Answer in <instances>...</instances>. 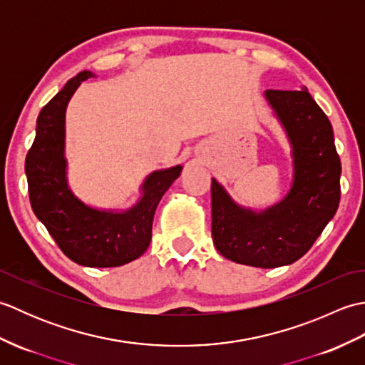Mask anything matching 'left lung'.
I'll list each match as a JSON object with an SVG mask.
<instances>
[{
	"label": "left lung",
	"instance_id": "left-lung-1",
	"mask_svg": "<svg viewBox=\"0 0 365 365\" xmlns=\"http://www.w3.org/2000/svg\"><path fill=\"white\" fill-rule=\"evenodd\" d=\"M265 97L292 144V188L281 202L255 213L212 178V235L226 259L276 268L302 257L336 215L342 166L331 122L306 88L268 89Z\"/></svg>",
	"mask_w": 365,
	"mask_h": 365
}]
</instances>
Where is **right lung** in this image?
<instances>
[{
  "label": "right lung",
  "instance_id": "right-lung-1",
  "mask_svg": "<svg viewBox=\"0 0 365 365\" xmlns=\"http://www.w3.org/2000/svg\"><path fill=\"white\" fill-rule=\"evenodd\" d=\"M91 76L89 71L80 72L42 108L25 173L33 212L61 251L78 265L111 268L138 259L149 247L155 210L182 166L152 173L143 185V197L122 213L96 210L75 197L66 178V108Z\"/></svg>",
  "mask_w": 365,
  "mask_h": 365
}]
</instances>
